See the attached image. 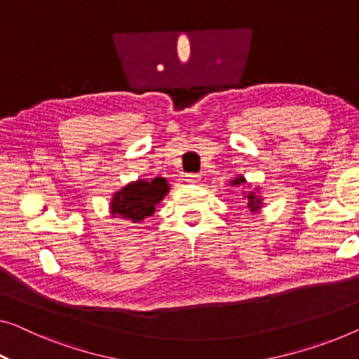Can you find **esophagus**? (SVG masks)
Listing matches in <instances>:
<instances>
[{
    "label": "esophagus",
    "mask_w": 359,
    "mask_h": 359,
    "mask_svg": "<svg viewBox=\"0 0 359 359\" xmlns=\"http://www.w3.org/2000/svg\"><path fill=\"white\" fill-rule=\"evenodd\" d=\"M200 175L198 174H187L185 175V180L189 182V184H198V182H200Z\"/></svg>",
    "instance_id": "esophagus-1"
}]
</instances>
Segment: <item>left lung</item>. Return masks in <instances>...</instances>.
<instances>
[{
    "label": "left lung",
    "mask_w": 359,
    "mask_h": 359,
    "mask_svg": "<svg viewBox=\"0 0 359 359\" xmlns=\"http://www.w3.org/2000/svg\"><path fill=\"white\" fill-rule=\"evenodd\" d=\"M232 187H247L248 190L242 191V198L245 203V208H247L250 214H258L261 212V208L264 206L263 196L259 195V187H251L248 180L243 177V175H237V177L231 180Z\"/></svg>",
    "instance_id": "left-lung-1"
}]
</instances>
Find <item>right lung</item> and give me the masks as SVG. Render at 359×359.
<instances>
[{"mask_svg":"<svg viewBox=\"0 0 359 359\" xmlns=\"http://www.w3.org/2000/svg\"><path fill=\"white\" fill-rule=\"evenodd\" d=\"M170 185L165 177L137 179L128 182L111 196V217H119L128 222H143V219L153 216L156 206L169 194Z\"/></svg>","mask_w":359,"mask_h":359,"instance_id":"right-lung-1","label":"right lung"}]
</instances>
